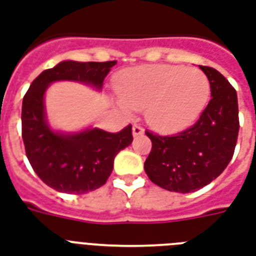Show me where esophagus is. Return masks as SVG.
Listing matches in <instances>:
<instances>
[{
  "mask_svg": "<svg viewBox=\"0 0 256 256\" xmlns=\"http://www.w3.org/2000/svg\"><path fill=\"white\" fill-rule=\"evenodd\" d=\"M145 132L144 128H142L141 124H134L132 126V136H142Z\"/></svg>",
  "mask_w": 256,
  "mask_h": 256,
  "instance_id": "34e87169",
  "label": "esophagus"
}]
</instances>
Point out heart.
<instances>
[{"label": "heart", "mask_w": 256, "mask_h": 256, "mask_svg": "<svg viewBox=\"0 0 256 256\" xmlns=\"http://www.w3.org/2000/svg\"><path fill=\"white\" fill-rule=\"evenodd\" d=\"M115 90L124 108H145L154 128L169 132L198 120L210 99V83L198 68L158 64L122 72Z\"/></svg>", "instance_id": "b5f03b06"}]
</instances>
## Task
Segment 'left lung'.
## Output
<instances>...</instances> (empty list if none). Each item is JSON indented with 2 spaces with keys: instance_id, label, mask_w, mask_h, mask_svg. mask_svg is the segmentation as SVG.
Instances as JSON below:
<instances>
[{
  "instance_id": "obj_1",
  "label": "left lung",
  "mask_w": 256,
  "mask_h": 256,
  "mask_svg": "<svg viewBox=\"0 0 256 256\" xmlns=\"http://www.w3.org/2000/svg\"><path fill=\"white\" fill-rule=\"evenodd\" d=\"M198 67L210 79L212 99L196 124L173 136L146 130L152 141L146 174L152 182L170 192H194L210 184L227 168L236 146V91L218 70Z\"/></svg>"
}]
</instances>
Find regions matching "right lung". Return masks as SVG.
<instances>
[{
  "label": "right lung",
  "mask_w": 256,
  "mask_h": 256,
  "mask_svg": "<svg viewBox=\"0 0 256 256\" xmlns=\"http://www.w3.org/2000/svg\"><path fill=\"white\" fill-rule=\"evenodd\" d=\"M116 62H62L42 71L22 99V141L36 174L58 192L83 194L100 188L110 177L114 158L132 142V124L118 132L88 128L76 134L54 132L46 124L44 92L52 82L75 80L102 88Z\"/></svg>",
  "instance_id": "right-lung-1"
}]
</instances>
